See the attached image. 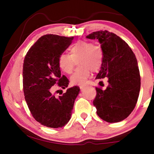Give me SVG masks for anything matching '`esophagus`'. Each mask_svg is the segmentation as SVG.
Masks as SVG:
<instances>
[{"mask_svg":"<svg viewBox=\"0 0 154 154\" xmlns=\"http://www.w3.org/2000/svg\"><path fill=\"white\" fill-rule=\"evenodd\" d=\"M87 85H79V88H80V89H83V88H85V87H86Z\"/></svg>","mask_w":154,"mask_h":154,"instance_id":"34e87169","label":"esophagus"}]
</instances>
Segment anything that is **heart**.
<instances>
[{
    "mask_svg": "<svg viewBox=\"0 0 154 154\" xmlns=\"http://www.w3.org/2000/svg\"><path fill=\"white\" fill-rule=\"evenodd\" d=\"M69 54H62L58 58L59 67L66 74H71L73 71L75 62L78 60L80 66L71 77L74 84H83L90 77L91 71L97 72L102 66L104 52L102 45L98 43L79 41L69 48Z\"/></svg>",
    "mask_w": 154,
    "mask_h": 154,
    "instance_id": "1",
    "label": "heart"
}]
</instances>
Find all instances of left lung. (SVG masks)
I'll list each match as a JSON object with an SVG mask.
<instances>
[{
    "label": "left lung",
    "instance_id": "left-lung-1",
    "mask_svg": "<svg viewBox=\"0 0 154 154\" xmlns=\"http://www.w3.org/2000/svg\"><path fill=\"white\" fill-rule=\"evenodd\" d=\"M86 37L96 38L103 47V62L96 79L107 77L109 82L105 90L96 88L93 105L96 113L109 123L121 122L133 111L139 98L140 77L136 56L124 40L107 30L96 31Z\"/></svg>",
    "mask_w": 154,
    "mask_h": 154
}]
</instances>
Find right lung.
Here are the masks:
<instances>
[{
	"instance_id": "right-lung-1",
	"label": "right lung",
	"mask_w": 154,
	"mask_h": 154,
	"mask_svg": "<svg viewBox=\"0 0 154 154\" xmlns=\"http://www.w3.org/2000/svg\"><path fill=\"white\" fill-rule=\"evenodd\" d=\"M73 38L43 35L25 56L22 74L25 100L35 120L47 127L58 128L69 122L79 92L78 86L68 88L60 96L56 95L59 90L54 92L56 84L62 89L69 85L67 77L61 75L58 58Z\"/></svg>"
}]
</instances>
